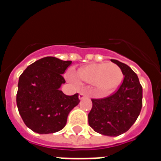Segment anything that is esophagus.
<instances>
[{
  "label": "esophagus",
  "mask_w": 161,
  "mask_h": 161,
  "mask_svg": "<svg viewBox=\"0 0 161 161\" xmlns=\"http://www.w3.org/2000/svg\"><path fill=\"white\" fill-rule=\"evenodd\" d=\"M86 97H87V96H86L85 94L83 93V92H81V93H79V99H80V100H83V99H84Z\"/></svg>",
  "instance_id": "esophagus-1"
}]
</instances>
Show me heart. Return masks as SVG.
I'll return each mask as SVG.
<instances>
[{"label":"heart","instance_id":"1","mask_svg":"<svg viewBox=\"0 0 161 161\" xmlns=\"http://www.w3.org/2000/svg\"><path fill=\"white\" fill-rule=\"evenodd\" d=\"M80 82L93 84L102 95L114 92L122 83L123 72L115 63H92L80 68L76 74Z\"/></svg>","mask_w":161,"mask_h":161}]
</instances>
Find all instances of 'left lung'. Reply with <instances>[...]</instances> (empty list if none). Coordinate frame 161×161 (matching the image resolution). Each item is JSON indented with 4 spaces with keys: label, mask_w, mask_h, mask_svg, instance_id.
Returning <instances> with one entry per match:
<instances>
[{
    "label": "left lung",
    "mask_w": 161,
    "mask_h": 161,
    "mask_svg": "<svg viewBox=\"0 0 161 161\" xmlns=\"http://www.w3.org/2000/svg\"><path fill=\"white\" fill-rule=\"evenodd\" d=\"M125 76L122 84L107 98L92 99L88 125L95 132L107 136H118L130 130L142 108V86L137 74L128 65L111 59Z\"/></svg>",
    "instance_id": "obj_1"
}]
</instances>
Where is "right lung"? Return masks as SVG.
Instances as JSON below:
<instances>
[{"instance_id": "right-lung-1", "label": "right lung", "mask_w": 161, "mask_h": 161, "mask_svg": "<svg viewBox=\"0 0 161 161\" xmlns=\"http://www.w3.org/2000/svg\"><path fill=\"white\" fill-rule=\"evenodd\" d=\"M72 61L46 57L29 65L20 76L16 104L25 125L38 134L63 130L69 113L79 103L78 93L66 95L59 88Z\"/></svg>"}]
</instances>
